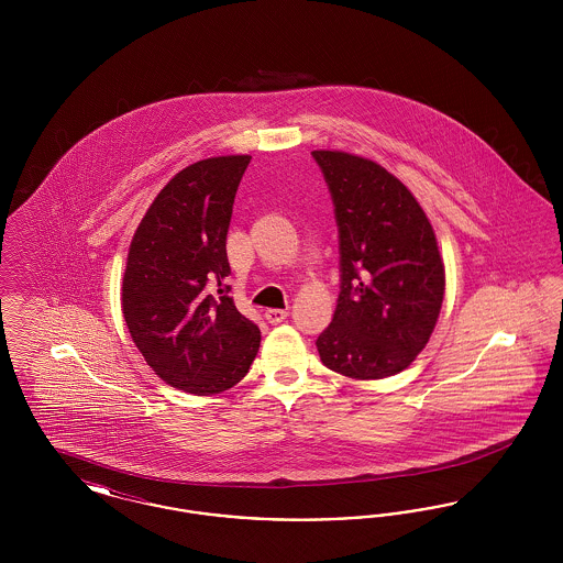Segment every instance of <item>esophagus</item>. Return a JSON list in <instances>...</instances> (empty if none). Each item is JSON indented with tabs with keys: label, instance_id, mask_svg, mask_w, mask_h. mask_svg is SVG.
<instances>
[{
	"label": "esophagus",
	"instance_id": "obj_1",
	"mask_svg": "<svg viewBox=\"0 0 563 563\" xmlns=\"http://www.w3.org/2000/svg\"><path fill=\"white\" fill-rule=\"evenodd\" d=\"M289 317V310H283V308H269L266 310V321L272 324H278V322L285 321Z\"/></svg>",
	"mask_w": 563,
	"mask_h": 563
}]
</instances>
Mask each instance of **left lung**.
<instances>
[{
    "label": "left lung",
    "instance_id": "8db88e82",
    "mask_svg": "<svg viewBox=\"0 0 563 563\" xmlns=\"http://www.w3.org/2000/svg\"><path fill=\"white\" fill-rule=\"evenodd\" d=\"M335 205L342 291L317 340L322 365L352 379L407 369L429 344L445 266L416 196L377 162L314 150Z\"/></svg>",
    "mask_w": 563,
    "mask_h": 563
}]
</instances>
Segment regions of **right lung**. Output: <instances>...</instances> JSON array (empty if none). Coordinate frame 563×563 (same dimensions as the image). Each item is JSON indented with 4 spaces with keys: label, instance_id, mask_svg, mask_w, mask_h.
I'll use <instances>...</instances> for the list:
<instances>
[{
    "label": "right lung",
    "instance_id": "obj_1",
    "mask_svg": "<svg viewBox=\"0 0 563 563\" xmlns=\"http://www.w3.org/2000/svg\"><path fill=\"white\" fill-rule=\"evenodd\" d=\"M249 162L244 154L217 156L179 170L129 246L122 314L134 346L168 386L198 397L236 386L262 342L225 285V236Z\"/></svg>",
    "mask_w": 563,
    "mask_h": 563
}]
</instances>
